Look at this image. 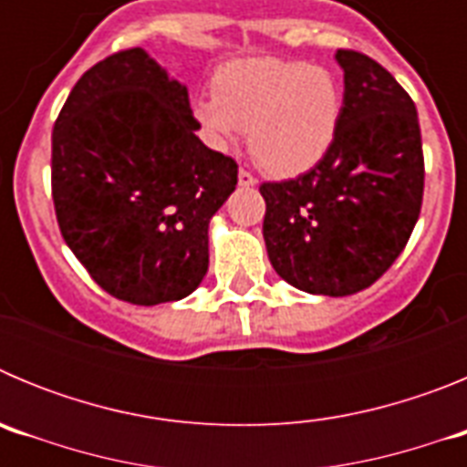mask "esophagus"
<instances>
[{"mask_svg":"<svg viewBox=\"0 0 467 467\" xmlns=\"http://www.w3.org/2000/svg\"><path fill=\"white\" fill-rule=\"evenodd\" d=\"M254 184H257V180H254L253 175H250V172L247 171H238V187H254Z\"/></svg>","mask_w":467,"mask_h":467,"instance_id":"34e87169","label":"esophagus"}]
</instances>
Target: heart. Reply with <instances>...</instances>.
I'll return each instance as SVG.
<instances>
[{"mask_svg":"<svg viewBox=\"0 0 467 467\" xmlns=\"http://www.w3.org/2000/svg\"><path fill=\"white\" fill-rule=\"evenodd\" d=\"M213 95L193 107L210 142L226 150L247 130L253 159L275 177L316 168L332 147L344 111L339 77L304 60H234L214 74Z\"/></svg>","mask_w":467,"mask_h":467,"instance_id":"1","label":"heart"}]
</instances>
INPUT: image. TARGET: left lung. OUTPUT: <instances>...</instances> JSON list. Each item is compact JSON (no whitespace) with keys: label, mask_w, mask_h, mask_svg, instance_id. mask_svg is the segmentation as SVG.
<instances>
[{"label":"left lung","mask_w":467,"mask_h":467,"mask_svg":"<svg viewBox=\"0 0 467 467\" xmlns=\"http://www.w3.org/2000/svg\"><path fill=\"white\" fill-rule=\"evenodd\" d=\"M344 111L323 161L296 180L259 187L264 243L283 280L308 295L346 296L400 257L423 201L416 107L377 60L337 51Z\"/></svg>","instance_id":"8db88e82"}]
</instances>
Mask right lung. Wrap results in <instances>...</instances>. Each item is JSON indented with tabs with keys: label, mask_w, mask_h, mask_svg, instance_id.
<instances>
[{
	"label": "right lung",
	"mask_w": 467,
	"mask_h": 467,
	"mask_svg": "<svg viewBox=\"0 0 467 467\" xmlns=\"http://www.w3.org/2000/svg\"><path fill=\"white\" fill-rule=\"evenodd\" d=\"M187 86L144 48L77 81L53 126L51 187L65 243L121 301H180L208 274V226L238 184L208 150Z\"/></svg>",
	"instance_id": "add662e5"
}]
</instances>
